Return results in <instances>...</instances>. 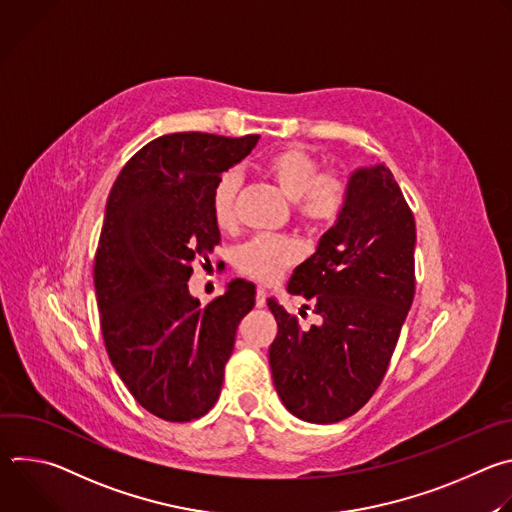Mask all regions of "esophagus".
Returning a JSON list of instances; mask_svg holds the SVG:
<instances>
[{"instance_id":"esophagus-1","label":"esophagus","mask_w":512,"mask_h":512,"mask_svg":"<svg viewBox=\"0 0 512 512\" xmlns=\"http://www.w3.org/2000/svg\"><path fill=\"white\" fill-rule=\"evenodd\" d=\"M267 302V291L263 287H257V296H255V306L263 308Z\"/></svg>"}]
</instances>
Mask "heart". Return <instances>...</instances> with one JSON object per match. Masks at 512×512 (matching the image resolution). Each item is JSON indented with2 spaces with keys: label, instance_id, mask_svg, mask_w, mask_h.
<instances>
[{
  "label": "heart",
  "instance_id": "heart-1",
  "mask_svg": "<svg viewBox=\"0 0 512 512\" xmlns=\"http://www.w3.org/2000/svg\"><path fill=\"white\" fill-rule=\"evenodd\" d=\"M263 172L285 198L294 200L298 216L310 227H332L348 204V180L336 170L322 172L318 156L302 145H289L271 154L263 164ZM239 192L241 176L235 170H227L214 184L212 216L221 229H231L237 223ZM300 259L302 247L296 239L275 235L253 237L235 251L237 269L261 283L279 281Z\"/></svg>",
  "mask_w": 512,
  "mask_h": 512
}]
</instances>
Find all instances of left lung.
Returning a JSON list of instances; mask_svg holds the SVG:
<instances>
[{
    "label": "left lung",
    "instance_id": "8db88e82",
    "mask_svg": "<svg viewBox=\"0 0 512 512\" xmlns=\"http://www.w3.org/2000/svg\"><path fill=\"white\" fill-rule=\"evenodd\" d=\"M350 196L318 251L289 279L320 326L302 330L277 302L269 348L283 405L310 423H336L379 389L415 296V218L383 164L356 170Z\"/></svg>",
    "mask_w": 512,
    "mask_h": 512
}]
</instances>
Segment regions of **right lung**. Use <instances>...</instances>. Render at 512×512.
I'll return each instance as SVG.
<instances>
[{"label":"right lung","instance_id":"right-lung-1","mask_svg":"<svg viewBox=\"0 0 512 512\" xmlns=\"http://www.w3.org/2000/svg\"><path fill=\"white\" fill-rule=\"evenodd\" d=\"M257 139L162 135L131 156L111 188L93 267L101 334L133 399L160 419L182 423L212 409L239 322L255 306L245 279L206 306L190 296L188 279L192 263L221 243L214 184Z\"/></svg>","mask_w":512,"mask_h":512}]
</instances>
